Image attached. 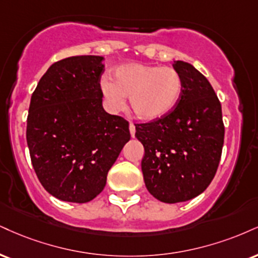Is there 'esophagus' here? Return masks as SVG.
Wrapping results in <instances>:
<instances>
[{
	"label": "esophagus",
	"mask_w": 258,
	"mask_h": 258,
	"mask_svg": "<svg viewBox=\"0 0 258 258\" xmlns=\"http://www.w3.org/2000/svg\"><path fill=\"white\" fill-rule=\"evenodd\" d=\"M130 132H131V137H135V135H136V126L133 125V122H130Z\"/></svg>",
	"instance_id": "obj_1"
}]
</instances>
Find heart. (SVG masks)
Masks as SVG:
<instances>
[{
  "label": "heart",
  "instance_id": "b5f03b06",
  "mask_svg": "<svg viewBox=\"0 0 258 258\" xmlns=\"http://www.w3.org/2000/svg\"><path fill=\"white\" fill-rule=\"evenodd\" d=\"M108 107L116 111L130 96L133 113L143 120H156L168 114L182 92V79L172 67L144 63H125L116 67L113 80L101 82Z\"/></svg>",
  "mask_w": 258,
  "mask_h": 258
}]
</instances>
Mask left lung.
I'll return each instance as SVG.
<instances>
[{
    "label": "left lung",
    "mask_w": 258,
    "mask_h": 258,
    "mask_svg": "<svg viewBox=\"0 0 258 258\" xmlns=\"http://www.w3.org/2000/svg\"><path fill=\"white\" fill-rule=\"evenodd\" d=\"M182 79V92L168 114L135 123L145 154V186L164 203L192 200L209 186L221 159L225 126L221 103L208 79L192 64L173 63Z\"/></svg>",
    "instance_id": "1"
}]
</instances>
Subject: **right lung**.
<instances>
[{
    "label": "right lung",
    "instance_id": "1",
    "mask_svg": "<svg viewBox=\"0 0 258 258\" xmlns=\"http://www.w3.org/2000/svg\"><path fill=\"white\" fill-rule=\"evenodd\" d=\"M103 57L71 56L52 63L31 97L26 139L37 178L64 202L99 195L123 145L128 121L102 105Z\"/></svg>",
    "mask_w": 258,
    "mask_h": 258
}]
</instances>
